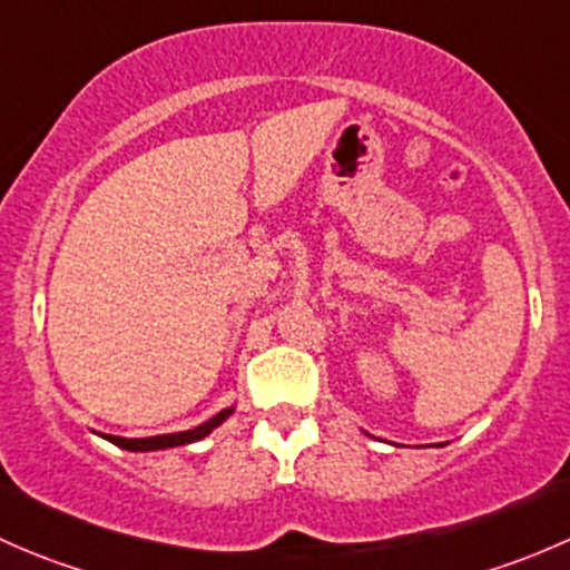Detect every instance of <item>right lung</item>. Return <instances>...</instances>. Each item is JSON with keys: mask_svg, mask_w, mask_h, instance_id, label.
Masks as SVG:
<instances>
[{"mask_svg": "<svg viewBox=\"0 0 570 570\" xmlns=\"http://www.w3.org/2000/svg\"><path fill=\"white\" fill-rule=\"evenodd\" d=\"M234 413V407H223L217 416H212L209 422L198 424L193 430H184V433H165V435H151V439H120V435H105L107 441H112L115 446L129 452H154V450H170V446H184V444H195V441L206 439L215 428H220L228 416Z\"/></svg>", "mask_w": 570, "mask_h": 570, "instance_id": "1", "label": "right lung"}]
</instances>
